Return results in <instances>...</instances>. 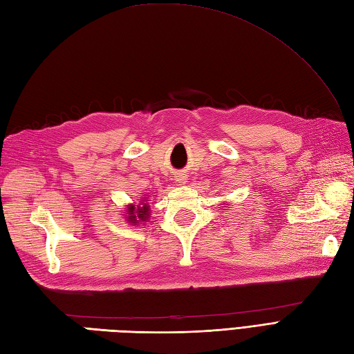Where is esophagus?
<instances>
[{
    "instance_id": "esophagus-1",
    "label": "esophagus",
    "mask_w": 354,
    "mask_h": 354,
    "mask_svg": "<svg viewBox=\"0 0 354 354\" xmlns=\"http://www.w3.org/2000/svg\"><path fill=\"white\" fill-rule=\"evenodd\" d=\"M176 181L183 185V184H185V183H187V178H185V176H178V178H176Z\"/></svg>"
}]
</instances>
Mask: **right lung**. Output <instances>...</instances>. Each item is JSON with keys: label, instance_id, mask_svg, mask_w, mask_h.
<instances>
[{"label": "right lung", "instance_id": "right-lung-1", "mask_svg": "<svg viewBox=\"0 0 354 354\" xmlns=\"http://www.w3.org/2000/svg\"><path fill=\"white\" fill-rule=\"evenodd\" d=\"M142 206L137 205H127L126 209V221L131 222V223H138V222H146L149 219V205H146L145 202H141Z\"/></svg>", "mask_w": 354, "mask_h": 354}]
</instances>
